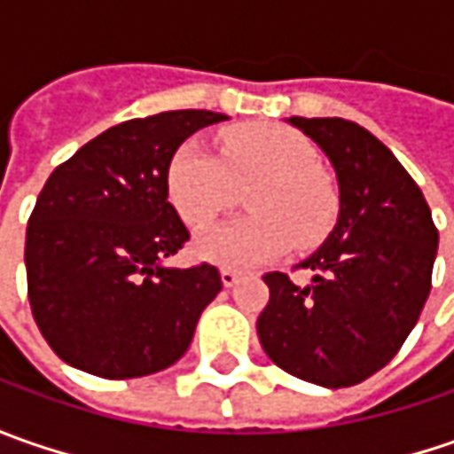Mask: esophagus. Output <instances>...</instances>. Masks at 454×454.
<instances>
[{
    "label": "esophagus",
    "instance_id": "34e87169",
    "mask_svg": "<svg viewBox=\"0 0 454 454\" xmlns=\"http://www.w3.org/2000/svg\"><path fill=\"white\" fill-rule=\"evenodd\" d=\"M219 278H222V286L224 288H232V286H237V280H239V275L235 270H230V268H222Z\"/></svg>",
    "mask_w": 454,
    "mask_h": 454
}]
</instances>
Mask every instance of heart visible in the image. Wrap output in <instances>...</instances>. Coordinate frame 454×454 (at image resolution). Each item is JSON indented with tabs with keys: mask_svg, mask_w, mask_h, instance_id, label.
Wrapping results in <instances>:
<instances>
[{
	"mask_svg": "<svg viewBox=\"0 0 454 454\" xmlns=\"http://www.w3.org/2000/svg\"><path fill=\"white\" fill-rule=\"evenodd\" d=\"M222 156L186 138L166 164V194L179 217L200 230L232 207L237 189L257 182L247 209L254 217L217 224L197 237L201 260L222 268H254L310 250L336 227L340 194L318 164L316 144L283 123H245L219 138Z\"/></svg>",
	"mask_w": 454,
	"mask_h": 454,
	"instance_id": "1",
	"label": "heart"
}]
</instances>
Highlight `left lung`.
<instances>
[{"mask_svg": "<svg viewBox=\"0 0 454 454\" xmlns=\"http://www.w3.org/2000/svg\"><path fill=\"white\" fill-rule=\"evenodd\" d=\"M336 168L339 222L298 268L262 280L270 301L257 318L265 354L303 381L340 389L384 369L407 340L432 288L437 227L422 189L376 136L343 118H288Z\"/></svg>", "mask_w": 454, "mask_h": 454, "instance_id": "8db88e82", "label": "left lung"}]
</instances>
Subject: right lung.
<instances>
[{
  "label": "right lung",
  "instance_id": "right-lung-1",
  "mask_svg": "<svg viewBox=\"0 0 454 454\" xmlns=\"http://www.w3.org/2000/svg\"><path fill=\"white\" fill-rule=\"evenodd\" d=\"M212 111L133 118L88 141L43 186L25 242L27 293L58 356L103 379L161 372L186 354L217 298L215 265L166 268L189 239L166 194V164Z\"/></svg>",
  "mask_w": 454,
  "mask_h": 454
}]
</instances>
